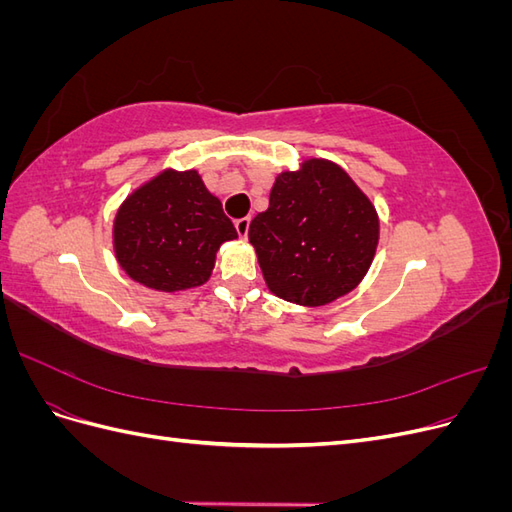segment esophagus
<instances>
[{
	"mask_svg": "<svg viewBox=\"0 0 512 512\" xmlns=\"http://www.w3.org/2000/svg\"><path fill=\"white\" fill-rule=\"evenodd\" d=\"M250 218H241V220H237L235 222V228H237V232H239V237L241 239H245L247 237V230H250Z\"/></svg>",
	"mask_w": 512,
	"mask_h": 512,
	"instance_id": "34e87169",
	"label": "esophagus"
}]
</instances>
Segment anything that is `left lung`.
Segmentation results:
<instances>
[{
	"label": "left lung",
	"mask_w": 512,
	"mask_h": 512,
	"mask_svg": "<svg viewBox=\"0 0 512 512\" xmlns=\"http://www.w3.org/2000/svg\"><path fill=\"white\" fill-rule=\"evenodd\" d=\"M267 288L320 307L361 284L376 256V207L342 166L309 158L275 177L269 209L247 230Z\"/></svg>",
	"instance_id": "8db88e82"
}]
</instances>
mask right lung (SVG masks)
<instances>
[{
  "mask_svg": "<svg viewBox=\"0 0 512 512\" xmlns=\"http://www.w3.org/2000/svg\"><path fill=\"white\" fill-rule=\"evenodd\" d=\"M232 239L237 230L198 170H162L123 200L113 224L119 267L160 292L203 286Z\"/></svg>",
  "mask_w": 512,
  "mask_h": 512,
  "instance_id": "right-lung-1",
  "label": "right lung"
}]
</instances>
